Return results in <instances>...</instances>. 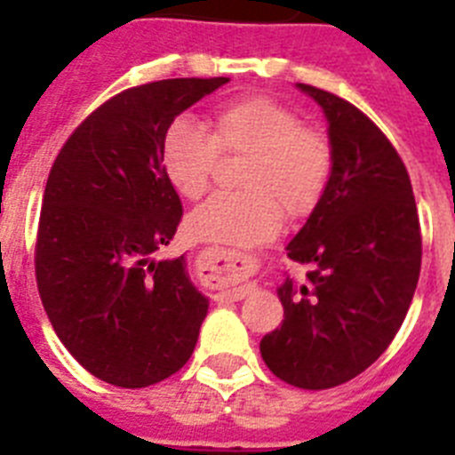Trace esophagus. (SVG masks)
Segmentation results:
<instances>
[{
  "mask_svg": "<svg viewBox=\"0 0 455 455\" xmlns=\"http://www.w3.org/2000/svg\"><path fill=\"white\" fill-rule=\"evenodd\" d=\"M209 259H214V262H223L228 267H239V268H251L252 267V259L251 257H239V255H230V252H223V251H207ZM255 289V283H243V284H235V287H228L220 291V299H230V300H241L246 299L248 293Z\"/></svg>",
  "mask_w": 455,
  "mask_h": 455,
  "instance_id": "obj_1",
  "label": "esophagus"
}]
</instances>
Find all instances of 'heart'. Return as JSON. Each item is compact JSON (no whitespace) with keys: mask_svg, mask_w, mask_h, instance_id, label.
<instances>
[{"mask_svg":"<svg viewBox=\"0 0 455 455\" xmlns=\"http://www.w3.org/2000/svg\"><path fill=\"white\" fill-rule=\"evenodd\" d=\"M214 134L191 118L172 120L164 134L162 166L184 198L209 188L220 152H251L241 172L243 193H216L187 219L193 239L230 248L267 243L289 216H305L323 196L332 171L331 143L303 127L293 108L251 95L225 102L212 114Z\"/></svg>","mask_w":455,"mask_h":455,"instance_id":"obj_1","label":"heart"}]
</instances>
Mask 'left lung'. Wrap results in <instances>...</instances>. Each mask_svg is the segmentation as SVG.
Instances as JSON below:
<instances>
[{
	"instance_id": "obj_1",
	"label": "left lung",
	"mask_w": 455,
	"mask_h": 455,
	"mask_svg": "<svg viewBox=\"0 0 455 455\" xmlns=\"http://www.w3.org/2000/svg\"><path fill=\"white\" fill-rule=\"evenodd\" d=\"M296 88L323 108L332 171L287 243L293 262L315 271L277 287L284 321L259 353L284 383L328 389L363 373L399 332L419 280L421 232L408 171L383 132L347 100Z\"/></svg>"
}]
</instances>
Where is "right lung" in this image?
<instances>
[{"label":"right lung","instance_id":"1","mask_svg":"<svg viewBox=\"0 0 455 455\" xmlns=\"http://www.w3.org/2000/svg\"><path fill=\"white\" fill-rule=\"evenodd\" d=\"M228 82L123 91L72 132L52 166L36 241L40 300L63 347L104 383L155 385L196 348L209 299L187 257H156L182 219L162 143L172 120Z\"/></svg>","mask_w":455,"mask_h":455}]
</instances>
